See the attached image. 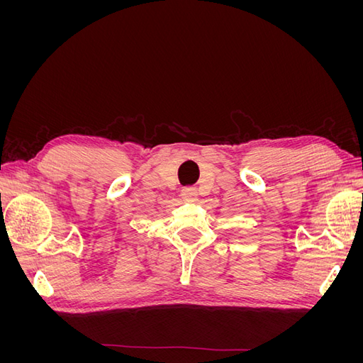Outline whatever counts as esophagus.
<instances>
[{"mask_svg":"<svg viewBox=\"0 0 363 363\" xmlns=\"http://www.w3.org/2000/svg\"><path fill=\"white\" fill-rule=\"evenodd\" d=\"M182 199L188 203L196 201V199H199V192H196V189L192 188V186H188V188L182 189Z\"/></svg>","mask_w":363,"mask_h":363,"instance_id":"esophagus-1","label":"esophagus"}]
</instances>
